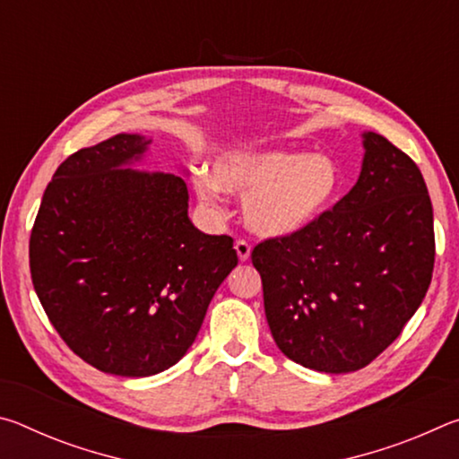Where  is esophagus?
Masks as SVG:
<instances>
[{"instance_id": "obj_1", "label": "esophagus", "mask_w": 459, "mask_h": 459, "mask_svg": "<svg viewBox=\"0 0 459 459\" xmlns=\"http://www.w3.org/2000/svg\"><path fill=\"white\" fill-rule=\"evenodd\" d=\"M235 248H237L238 261H248V257H251V247H248L247 240H237Z\"/></svg>"}]
</instances>
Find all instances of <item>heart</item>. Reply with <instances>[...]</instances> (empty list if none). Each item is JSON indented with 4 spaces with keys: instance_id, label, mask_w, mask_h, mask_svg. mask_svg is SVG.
I'll return each instance as SVG.
<instances>
[{
    "instance_id": "heart-1",
    "label": "heart",
    "mask_w": 459,
    "mask_h": 459,
    "mask_svg": "<svg viewBox=\"0 0 459 459\" xmlns=\"http://www.w3.org/2000/svg\"><path fill=\"white\" fill-rule=\"evenodd\" d=\"M196 192L214 202L221 190L245 198V222L255 235L293 237L322 221L342 192L338 161L328 153L283 147H243L222 153L212 176L198 174Z\"/></svg>"
}]
</instances>
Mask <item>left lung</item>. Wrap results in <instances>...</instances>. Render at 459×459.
I'll return each mask as SVG.
<instances>
[{"label":"left lung","mask_w":459,"mask_h":459,"mask_svg":"<svg viewBox=\"0 0 459 459\" xmlns=\"http://www.w3.org/2000/svg\"><path fill=\"white\" fill-rule=\"evenodd\" d=\"M359 182L314 227L253 248L263 304L287 359L342 375L399 338L431 283L433 208L421 172L364 131Z\"/></svg>","instance_id":"obj_1"}]
</instances>
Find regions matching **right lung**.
<instances>
[{"label":"right lung","mask_w":459,"mask_h":459,"mask_svg":"<svg viewBox=\"0 0 459 459\" xmlns=\"http://www.w3.org/2000/svg\"><path fill=\"white\" fill-rule=\"evenodd\" d=\"M150 143L117 134L66 158L30 237L34 290L60 338L91 367L131 378L188 352L238 263L230 237L188 219L182 176L135 169Z\"/></svg>","instance_id":"1"}]
</instances>
